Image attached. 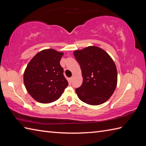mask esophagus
<instances>
[{
    "label": "esophagus",
    "instance_id": "34e87169",
    "mask_svg": "<svg viewBox=\"0 0 146 146\" xmlns=\"http://www.w3.org/2000/svg\"><path fill=\"white\" fill-rule=\"evenodd\" d=\"M73 76L71 77V78H70V81H71V82H72V81H73Z\"/></svg>",
    "mask_w": 146,
    "mask_h": 146
}]
</instances>
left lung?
<instances>
[{
	"label": "left lung",
	"mask_w": 146,
	"mask_h": 146,
	"mask_svg": "<svg viewBox=\"0 0 146 146\" xmlns=\"http://www.w3.org/2000/svg\"><path fill=\"white\" fill-rule=\"evenodd\" d=\"M81 68L83 83L75 92L82 102L92 105L104 104L110 98L117 83L114 61L106 51L88 46L73 52Z\"/></svg>",
	"instance_id": "1"
}]
</instances>
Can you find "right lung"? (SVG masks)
Returning <instances> with one entry per match:
<instances>
[{"instance_id":"obj_1","label":"right lung","mask_w":146,"mask_h":146,"mask_svg":"<svg viewBox=\"0 0 146 146\" xmlns=\"http://www.w3.org/2000/svg\"><path fill=\"white\" fill-rule=\"evenodd\" d=\"M63 55V52L53 49H44L37 53L27 64L24 73V85L37 102H54L68 85L60 63Z\"/></svg>"}]
</instances>
